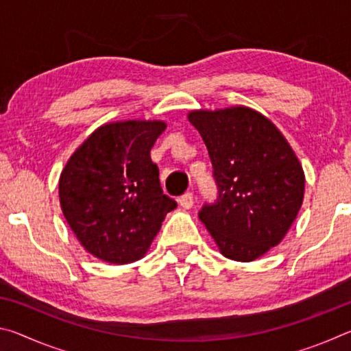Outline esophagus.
I'll return each instance as SVG.
<instances>
[{"mask_svg":"<svg viewBox=\"0 0 351 351\" xmlns=\"http://www.w3.org/2000/svg\"><path fill=\"white\" fill-rule=\"evenodd\" d=\"M178 203H180L184 209H190V207L193 206L195 199H193V193L192 192H187L184 193L182 197H180V199H178Z\"/></svg>","mask_w":351,"mask_h":351,"instance_id":"1","label":"esophagus"}]
</instances>
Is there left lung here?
Segmentation results:
<instances>
[{
    "label": "left lung",
    "instance_id": "1",
    "mask_svg": "<svg viewBox=\"0 0 351 351\" xmlns=\"http://www.w3.org/2000/svg\"><path fill=\"white\" fill-rule=\"evenodd\" d=\"M209 152L217 199L198 217L224 257L252 261L277 246L299 213L305 175L269 119L246 106L192 111Z\"/></svg>",
    "mask_w": 351,
    "mask_h": 351
}]
</instances>
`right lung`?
<instances>
[{"mask_svg":"<svg viewBox=\"0 0 351 351\" xmlns=\"http://www.w3.org/2000/svg\"><path fill=\"white\" fill-rule=\"evenodd\" d=\"M159 121L99 127L63 169L58 195L63 215L82 246L114 265L142 258L176 207L164 195L150 150L162 134Z\"/></svg>","mask_w":351,"mask_h":351,"instance_id":"obj_1","label":"right lung"}]
</instances>
